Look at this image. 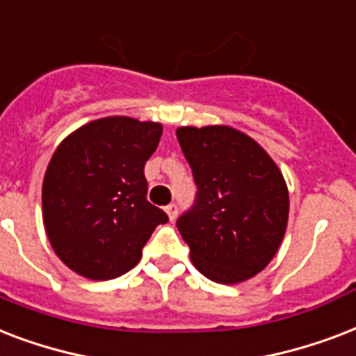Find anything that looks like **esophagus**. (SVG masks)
<instances>
[{
    "instance_id": "34e87169",
    "label": "esophagus",
    "mask_w": 356,
    "mask_h": 356,
    "mask_svg": "<svg viewBox=\"0 0 356 356\" xmlns=\"http://www.w3.org/2000/svg\"><path fill=\"white\" fill-rule=\"evenodd\" d=\"M165 211H167V216H169L170 221H175L176 216H178V206H176V204H169V206H165Z\"/></svg>"
}]
</instances>
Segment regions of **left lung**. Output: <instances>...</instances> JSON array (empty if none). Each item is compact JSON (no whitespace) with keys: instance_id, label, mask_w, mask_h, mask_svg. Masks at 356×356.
Segmentation results:
<instances>
[{"instance_id":"1","label":"left lung","mask_w":356,"mask_h":356,"mask_svg":"<svg viewBox=\"0 0 356 356\" xmlns=\"http://www.w3.org/2000/svg\"><path fill=\"white\" fill-rule=\"evenodd\" d=\"M176 137L198 189L176 222L193 266L213 282H245L282 243L290 213L282 172L252 137L230 126H181Z\"/></svg>"}]
</instances>
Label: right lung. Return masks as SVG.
<instances>
[{
	"instance_id": "add662e5",
	"label": "right lung",
	"mask_w": 356,
	"mask_h": 356,
	"mask_svg": "<svg viewBox=\"0 0 356 356\" xmlns=\"http://www.w3.org/2000/svg\"><path fill=\"white\" fill-rule=\"evenodd\" d=\"M163 134L159 122L106 117L65 137L42 181L49 245L66 267L111 280L139 264L154 228L169 221L147 200L145 163Z\"/></svg>"
}]
</instances>
